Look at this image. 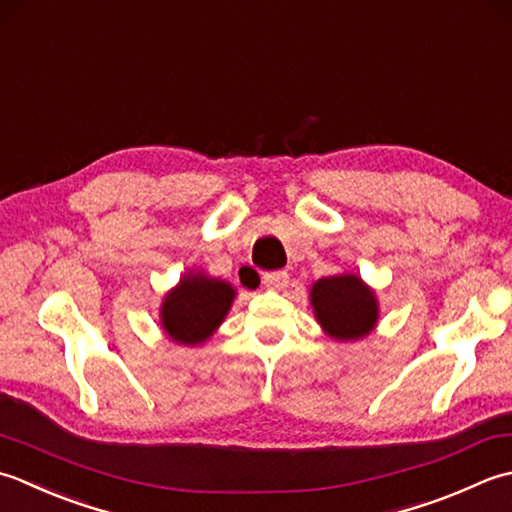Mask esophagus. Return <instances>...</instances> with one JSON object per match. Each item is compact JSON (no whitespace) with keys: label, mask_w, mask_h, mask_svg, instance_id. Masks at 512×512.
<instances>
[{"label":"esophagus","mask_w":512,"mask_h":512,"mask_svg":"<svg viewBox=\"0 0 512 512\" xmlns=\"http://www.w3.org/2000/svg\"><path fill=\"white\" fill-rule=\"evenodd\" d=\"M289 283V274L287 271H271V274L263 276V285L267 289H274V291H283Z\"/></svg>","instance_id":"obj_1"}]
</instances>
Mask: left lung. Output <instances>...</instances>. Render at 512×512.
Masks as SVG:
<instances>
[{
	"label": "left lung",
	"instance_id": "obj_1",
	"mask_svg": "<svg viewBox=\"0 0 512 512\" xmlns=\"http://www.w3.org/2000/svg\"><path fill=\"white\" fill-rule=\"evenodd\" d=\"M309 302L322 331L338 342L362 340L378 327L380 302L375 289L353 271L316 280L309 289Z\"/></svg>",
	"mask_w": 512,
	"mask_h": 512
}]
</instances>
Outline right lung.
Returning <instances> with one entry per match:
<instances>
[{
    "mask_svg": "<svg viewBox=\"0 0 512 512\" xmlns=\"http://www.w3.org/2000/svg\"><path fill=\"white\" fill-rule=\"evenodd\" d=\"M236 289L227 280L190 269L181 276L159 307L161 329L172 342L196 347L212 338L234 305Z\"/></svg>",
    "mask_w": 512,
    "mask_h": 512,
    "instance_id": "right-lung-1",
    "label": "right lung"
}]
</instances>
